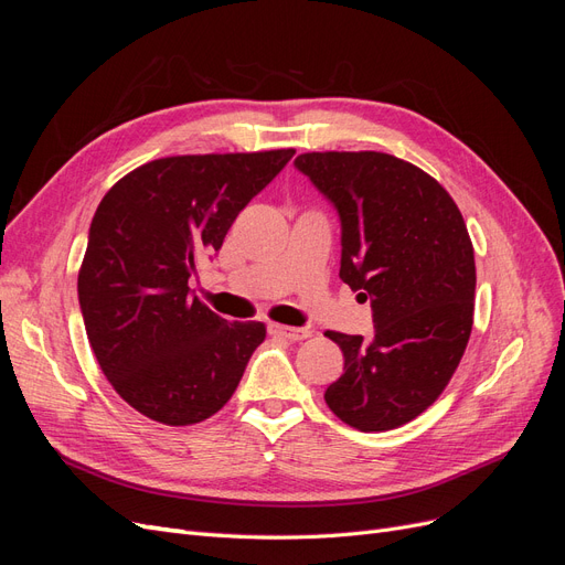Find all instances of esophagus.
Segmentation results:
<instances>
[{
    "label": "esophagus",
    "instance_id": "1",
    "mask_svg": "<svg viewBox=\"0 0 565 565\" xmlns=\"http://www.w3.org/2000/svg\"><path fill=\"white\" fill-rule=\"evenodd\" d=\"M268 332L273 337H282V339H289V341H301L306 337H311V330H306V328H287V324H278V322H270L268 324Z\"/></svg>",
    "mask_w": 565,
    "mask_h": 565
}]
</instances>
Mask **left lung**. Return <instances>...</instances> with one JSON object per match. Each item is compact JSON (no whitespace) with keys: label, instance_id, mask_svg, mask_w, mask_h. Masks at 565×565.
<instances>
[{"label":"left lung","instance_id":"8db88e82","mask_svg":"<svg viewBox=\"0 0 565 565\" xmlns=\"http://www.w3.org/2000/svg\"><path fill=\"white\" fill-rule=\"evenodd\" d=\"M295 167L337 210L339 278L370 299L374 332H324L344 374L324 388L361 431L415 419L448 386L473 324L476 264L457 204L436 179L386 152H303Z\"/></svg>","mask_w":565,"mask_h":565}]
</instances>
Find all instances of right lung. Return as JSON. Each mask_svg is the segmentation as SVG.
I'll return each instance as SVG.
<instances>
[{
	"instance_id": "right-lung-1",
	"label": "right lung",
	"mask_w": 565,
	"mask_h": 565,
	"mask_svg": "<svg viewBox=\"0 0 565 565\" xmlns=\"http://www.w3.org/2000/svg\"><path fill=\"white\" fill-rule=\"evenodd\" d=\"M292 156L287 148L152 160L100 200L77 278L79 309L100 370L141 415L198 424L241 384L266 328L216 316L188 280Z\"/></svg>"
}]
</instances>
